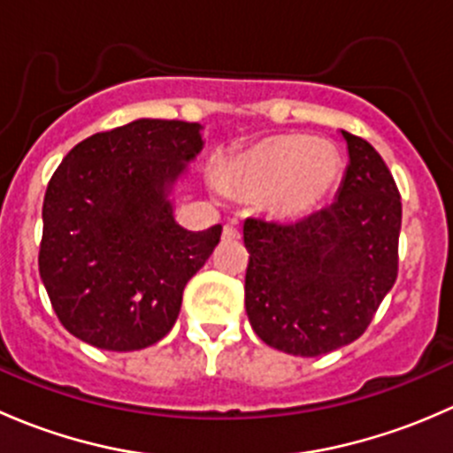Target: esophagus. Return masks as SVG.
<instances>
[{"label": "esophagus", "mask_w": 453, "mask_h": 453, "mask_svg": "<svg viewBox=\"0 0 453 453\" xmlns=\"http://www.w3.org/2000/svg\"><path fill=\"white\" fill-rule=\"evenodd\" d=\"M241 239V230L236 223H227L226 227H223V241H239Z\"/></svg>", "instance_id": "esophagus-1"}]
</instances>
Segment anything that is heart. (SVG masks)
<instances>
[{"mask_svg": "<svg viewBox=\"0 0 453 453\" xmlns=\"http://www.w3.org/2000/svg\"><path fill=\"white\" fill-rule=\"evenodd\" d=\"M340 173L331 146L315 144L304 135H282L236 159L230 180L236 188L265 197L276 212L296 217L311 210L328 193Z\"/></svg>", "mask_w": 453, "mask_h": 453, "instance_id": "obj_1", "label": "heart"}]
</instances>
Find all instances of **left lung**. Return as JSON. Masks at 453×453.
Masks as SVG:
<instances>
[{"mask_svg": "<svg viewBox=\"0 0 453 453\" xmlns=\"http://www.w3.org/2000/svg\"><path fill=\"white\" fill-rule=\"evenodd\" d=\"M337 199L294 223L245 219V311L267 346L318 357L364 335L399 273L401 195L381 155L342 131Z\"/></svg>", "mask_w": 453, "mask_h": 453, "instance_id": "8db88e82", "label": "left lung"}]
</instances>
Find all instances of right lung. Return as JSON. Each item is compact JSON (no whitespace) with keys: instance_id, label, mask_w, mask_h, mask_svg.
I'll use <instances>...</instances> for the list:
<instances>
[{"instance_id":"right-lung-1","label":"right lung","mask_w":453,"mask_h":453,"mask_svg":"<svg viewBox=\"0 0 453 453\" xmlns=\"http://www.w3.org/2000/svg\"><path fill=\"white\" fill-rule=\"evenodd\" d=\"M201 144L197 122L144 118L79 142L58 164L43 199L39 273L74 337L129 353L173 328L186 282L221 239V226H177L166 199Z\"/></svg>"}]
</instances>
